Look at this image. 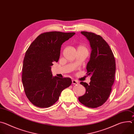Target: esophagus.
Wrapping results in <instances>:
<instances>
[{"label":"esophagus","mask_w":134,"mask_h":134,"mask_svg":"<svg viewBox=\"0 0 134 134\" xmlns=\"http://www.w3.org/2000/svg\"><path fill=\"white\" fill-rule=\"evenodd\" d=\"M72 84H79V82L76 80H72Z\"/></svg>","instance_id":"esophagus-1"}]
</instances>
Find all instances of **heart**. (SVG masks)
<instances>
[{"mask_svg": "<svg viewBox=\"0 0 134 134\" xmlns=\"http://www.w3.org/2000/svg\"><path fill=\"white\" fill-rule=\"evenodd\" d=\"M79 48H83V49H85L83 46H80L79 47Z\"/></svg>", "mask_w": 134, "mask_h": 134, "instance_id": "obj_1", "label": "heart"}]
</instances>
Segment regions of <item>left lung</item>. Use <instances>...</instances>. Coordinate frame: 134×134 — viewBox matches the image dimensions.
Segmentation results:
<instances>
[{
  "label": "left lung",
  "mask_w": 134,
  "mask_h": 134,
  "mask_svg": "<svg viewBox=\"0 0 134 134\" xmlns=\"http://www.w3.org/2000/svg\"><path fill=\"white\" fill-rule=\"evenodd\" d=\"M81 34L86 37L91 48L86 66L91 82L90 84L80 83L86 92L79 100L86 107L95 108L103 104L110 94L115 77L116 62L110 46L100 35L85 31Z\"/></svg>",
  "instance_id": "left-lung-1"
}]
</instances>
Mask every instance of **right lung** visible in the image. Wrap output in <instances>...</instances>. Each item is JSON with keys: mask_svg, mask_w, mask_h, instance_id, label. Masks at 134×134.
<instances>
[{"mask_svg": "<svg viewBox=\"0 0 134 134\" xmlns=\"http://www.w3.org/2000/svg\"><path fill=\"white\" fill-rule=\"evenodd\" d=\"M75 33L49 32L40 34L27 50L22 69V83L29 101L36 107L48 108L69 87L70 78L52 76L53 62H58L62 45Z\"/></svg>", "mask_w": 134, "mask_h": 134, "instance_id": "1", "label": "right lung"}]
</instances>
